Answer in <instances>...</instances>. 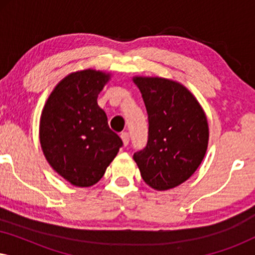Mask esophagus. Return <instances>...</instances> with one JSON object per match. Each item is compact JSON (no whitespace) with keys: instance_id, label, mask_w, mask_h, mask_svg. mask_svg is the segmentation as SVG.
I'll return each instance as SVG.
<instances>
[{"instance_id":"esophagus-1","label":"esophagus","mask_w":255,"mask_h":255,"mask_svg":"<svg viewBox=\"0 0 255 255\" xmlns=\"http://www.w3.org/2000/svg\"><path fill=\"white\" fill-rule=\"evenodd\" d=\"M121 139L122 141H123L124 146H127L128 144V141H130V135H128V132H123V133L121 134Z\"/></svg>"}]
</instances>
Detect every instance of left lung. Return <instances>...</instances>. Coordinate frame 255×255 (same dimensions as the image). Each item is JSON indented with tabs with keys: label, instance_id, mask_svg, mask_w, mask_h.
Returning a JSON list of instances; mask_svg holds the SVG:
<instances>
[{
	"label": "left lung",
	"instance_id": "obj_1",
	"mask_svg": "<svg viewBox=\"0 0 255 255\" xmlns=\"http://www.w3.org/2000/svg\"><path fill=\"white\" fill-rule=\"evenodd\" d=\"M148 115V140L133 159L142 180L162 191L186 182L207 153L209 125L203 108L180 82L133 76Z\"/></svg>",
	"mask_w": 255,
	"mask_h": 255
}]
</instances>
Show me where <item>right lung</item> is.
I'll list each match as a JSON object with an SVG mask.
<instances>
[{
  "label": "right lung",
  "instance_id": "obj_1",
  "mask_svg": "<svg viewBox=\"0 0 255 255\" xmlns=\"http://www.w3.org/2000/svg\"><path fill=\"white\" fill-rule=\"evenodd\" d=\"M110 79V73L92 68L71 73L54 87L41 111L39 140L45 158L75 187L99 182L123 145L97 104Z\"/></svg>",
  "mask_w": 255,
  "mask_h": 255
}]
</instances>
